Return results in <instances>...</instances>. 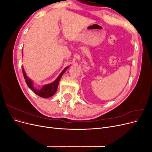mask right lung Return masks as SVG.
<instances>
[{
	"instance_id": "right-lung-1",
	"label": "right lung",
	"mask_w": 152,
	"mask_h": 152,
	"mask_svg": "<svg viewBox=\"0 0 152 152\" xmlns=\"http://www.w3.org/2000/svg\"><path fill=\"white\" fill-rule=\"evenodd\" d=\"M68 68L69 66H66L65 69H64V70L60 73V74H59V76L57 77V79L54 81H53L50 84L44 85L41 89L35 88L34 87L33 81H32L30 78H28V77L26 75V73L23 66H22V71H23V74L27 86L29 87V88L33 91L37 95H38L40 96V97L44 98H47L51 97V96H53L55 94V93H56L58 89L59 82L60 80L62 75H63V73L66 72V70Z\"/></svg>"
}]
</instances>
